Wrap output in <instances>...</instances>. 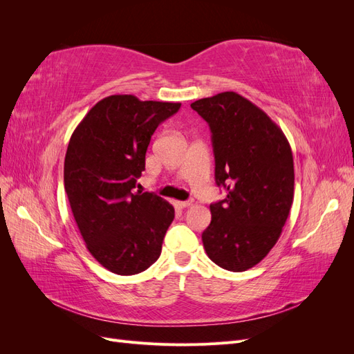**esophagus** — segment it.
I'll use <instances>...</instances> for the list:
<instances>
[{
  "instance_id": "34e87169",
  "label": "esophagus",
  "mask_w": 354,
  "mask_h": 354,
  "mask_svg": "<svg viewBox=\"0 0 354 354\" xmlns=\"http://www.w3.org/2000/svg\"><path fill=\"white\" fill-rule=\"evenodd\" d=\"M176 205L180 208H187L192 205V201H176Z\"/></svg>"
}]
</instances>
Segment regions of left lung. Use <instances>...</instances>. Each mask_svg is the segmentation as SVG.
Wrapping results in <instances>:
<instances>
[{"instance_id": "1", "label": "left lung", "mask_w": 354, "mask_h": 354, "mask_svg": "<svg viewBox=\"0 0 354 354\" xmlns=\"http://www.w3.org/2000/svg\"><path fill=\"white\" fill-rule=\"evenodd\" d=\"M190 106L209 125L216 183L227 192L209 205L203 248L221 269L245 272L270 252L291 211V146L269 115L234 91Z\"/></svg>"}]
</instances>
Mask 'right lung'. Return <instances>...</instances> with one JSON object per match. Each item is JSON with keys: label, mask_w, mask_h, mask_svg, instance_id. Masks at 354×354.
<instances>
[{"label": "right lung", "mask_w": 354, "mask_h": 354, "mask_svg": "<svg viewBox=\"0 0 354 354\" xmlns=\"http://www.w3.org/2000/svg\"><path fill=\"white\" fill-rule=\"evenodd\" d=\"M180 106L109 95L71 136L63 169L71 209L87 250L112 273H142L159 259L174 207L134 187L152 134Z\"/></svg>", "instance_id": "1"}]
</instances>
